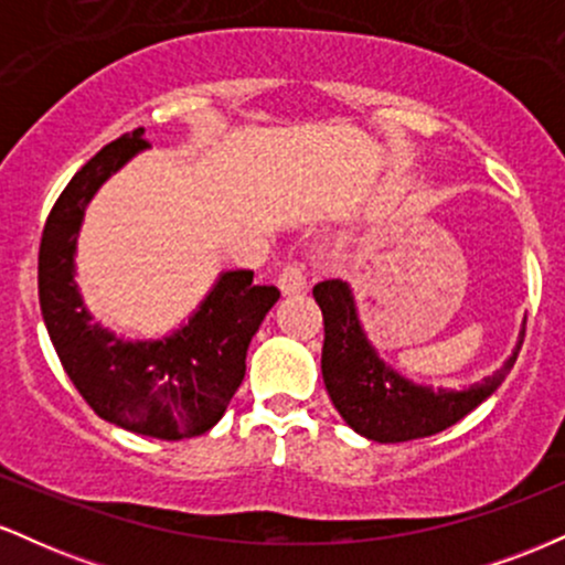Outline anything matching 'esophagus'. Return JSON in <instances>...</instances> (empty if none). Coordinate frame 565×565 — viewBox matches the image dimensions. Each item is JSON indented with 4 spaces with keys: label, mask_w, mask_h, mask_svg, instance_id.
<instances>
[{
    "label": "esophagus",
    "mask_w": 565,
    "mask_h": 565,
    "mask_svg": "<svg viewBox=\"0 0 565 565\" xmlns=\"http://www.w3.org/2000/svg\"><path fill=\"white\" fill-rule=\"evenodd\" d=\"M278 287H281L284 295H291V291H302L308 287V270H305L302 263H287L278 274Z\"/></svg>",
    "instance_id": "1"
}]
</instances>
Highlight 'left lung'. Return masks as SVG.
<instances>
[{"mask_svg": "<svg viewBox=\"0 0 565 565\" xmlns=\"http://www.w3.org/2000/svg\"><path fill=\"white\" fill-rule=\"evenodd\" d=\"M313 297L323 316L321 372L332 404L342 419L361 436L380 444H404L436 436L483 404L502 385L521 353H515L497 374L468 391H438L417 387L387 369L377 359L355 319L353 297L340 278H327L313 287ZM526 334V329H523Z\"/></svg>", "mask_w": 565, "mask_h": 565, "instance_id": "8db88e82", "label": "left lung"}]
</instances>
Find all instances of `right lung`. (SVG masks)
I'll return each mask as SVG.
<instances>
[{
	"instance_id": "right-lung-1",
	"label": "right lung",
	"mask_w": 565,
	"mask_h": 565,
	"mask_svg": "<svg viewBox=\"0 0 565 565\" xmlns=\"http://www.w3.org/2000/svg\"><path fill=\"white\" fill-rule=\"evenodd\" d=\"M142 127L121 135L71 178L39 244V302L50 340L74 387L97 417L161 440L210 430L246 372V348L274 302V284L252 270L223 274L185 329L161 342H121L89 323L74 284V246L87 201L108 174L146 148Z\"/></svg>"
}]
</instances>
